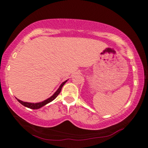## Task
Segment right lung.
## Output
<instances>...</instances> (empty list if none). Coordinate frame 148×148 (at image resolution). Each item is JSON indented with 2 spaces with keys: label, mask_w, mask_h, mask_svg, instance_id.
Segmentation results:
<instances>
[{
  "label": "right lung",
  "mask_w": 148,
  "mask_h": 148,
  "mask_svg": "<svg viewBox=\"0 0 148 148\" xmlns=\"http://www.w3.org/2000/svg\"><path fill=\"white\" fill-rule=\"evenodd\" d=\"M67 80H65V82H63V83L61 84L60 85V87H59V89H57V91H56V92L54 93L53 96H52L50 98H48L47 100L43 101L42 102H37V103H30V102H22V101L18 100V99H17L18 100V102H20V104H22V105L26 106V107H28L29 108H31V109H38V108H40L41 107H42L43 106L46 105V104H47L48 103H49V102H52V100H55V99L57 98L58 96V95L59 94L61 91V89H62V87L63 85H64V84L66 83Z\"/></svg>",
  "instance_id": "1"
}]
</instances>
